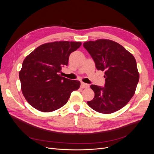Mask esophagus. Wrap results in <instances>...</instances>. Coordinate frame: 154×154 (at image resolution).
Returning <instances> with one entry per match:
<instances>
[{
	"mask_svg": "<svg viewBox=\"0 0 154 154\" xmlns=\"http://www.w3.org/2000/svg\"><path fill=\"white\" fill-rule=\"evenodd\" d=\"M88 87H89V85L87 84V83L81 82V87L82 88H88Z\"/></svg>",
	"mask_w": 154,
	"mask_h": 154,
	"instance_id": "obj_1",
	"label": "esophagus"
}]
</instances>
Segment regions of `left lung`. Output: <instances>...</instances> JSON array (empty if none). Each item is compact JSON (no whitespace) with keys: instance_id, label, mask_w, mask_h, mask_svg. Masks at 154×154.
I'll list each match as a JSON object with an SVG mask.
<instances>
[{"instance_id":"obj_1","label":"left lung","mask_w":154,"mask_h":154,"mask_svg":"<svg viewBox=\"0 0 154 154\" xmlns=\"http://www.w3.org/2000/svg\"><path fill=\"white\" fill-rule=\"evenodd\" d=\"M99 71H105L104 87L91 85L94 97L87 101L91 108L102 114L122 109L135 94L139 80L136 59L114 41L99 39L83 43Z\"/></svg>"}]
</instances>
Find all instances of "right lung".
<instances>
[{"mask_svg":"<svg viewBox=\"0 0 154 154\" xmlns=\"http://www.w3.org/2000/svg\"><path fill=\"white\" fill-rule=\"evenodd\" d=\"M81 45L80 42L69 41L45 43L27 56L19 78L22 94L29 105L49 112L67 103L80 82L62 77L59 72L63 66H67L70 54Z\"/></svg>","mask_w":154,"mask_h":154,"instance_id":"add662e5","label":"right lung"}]
</instances>
